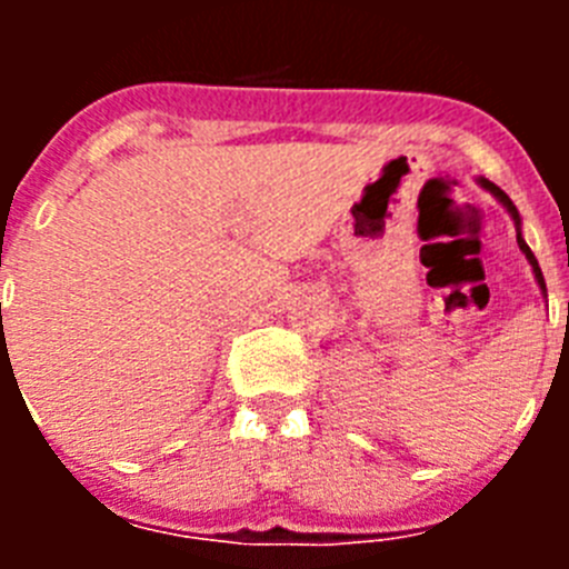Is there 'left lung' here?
<instances>
[{
  "label": "left lung",
  "instance_id": "1",
  "mask_svg": "<svg viewBox=\"0 0 569 569\" xmlns=\"http://www.w3.org/2000/svg\"><path fill=\"white\" fill-rule=\"evenodd\" d=\"M481 184H485V188H487V190H490V193H492V196H499V202H501V204H505V208H507V210H510V216H512V219H516V224H521V219H519V210H516V204H512V202H510V196H507V193H505V190H501V188H496V184H492V182H487V179H481ZM519 248H521V250H525L527 261H530V264H532V273H536V279H539L541 290H547V288H545V276H541V268H539V261H536V256H532V250H530V248H527V241H525V239H521V233H519Z\"/></svg>",
  "mask_w": 569,
  "mask_h": 569
}]
</instances>
